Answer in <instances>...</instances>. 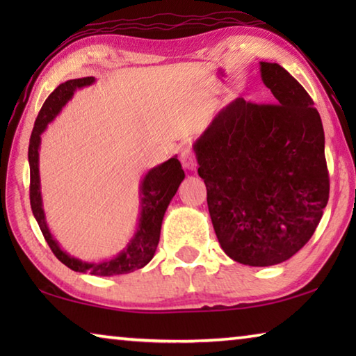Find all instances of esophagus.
<instances>
[{
  "mask_svg": "<svg viewBox=\"0 0 356 356\" xmlns=\"http://www.w3.org/2000/svg\"><path fill=\"white\" fill-rule=\"evenodd\" d=\"M180 161H182L185 170L188 171L196 170V155L193 152V149L190 147L182 149V152H180Z\"/></svg>",
  "mask_w": 356,
  "mask_h": 356,
  "instance_id": "esophagus-1",
  "label": "esophagus"
}]
</instances>
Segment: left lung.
Here are the masks:
<instances>
[{"label":"left lung","instance_id":"left-lung-1","mask_svg":"<svg viewBox=\"0 0 356 356\" xmlns=\"http://www.w3.org/2000/svg\"><path fill=\"white\" fill-rule=\"evenodd\" d=\"M275 104L232 100L193 143L222 251L268 267L308 243L328 202L321 114L276 63H259Z\"/></svg>","mask_w":356,"mask_h":356}]
</instances>
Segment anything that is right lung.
Instances as JSON below:
<instances>
[{"label":"right lung","instance_id":"obj_1","mask_svg":"<svg viewBox=\"0 0 356 356\" xmlns=\"http://www.w3.org/2000/svg\"><path fill=\"white\" fill-rule=\"evenodd\" d=\"M95 83L94 76L76 78L69 80L53 91L45 100L44 106L35 119L31 140H29L28 149V161L29 171H31V186H29V200H31L33 215L40 227L42 234L50 246L53 254L64 265H67L70 270L78 273H91L95 276H114L125 275L135 272L138 268H143L147 265L155 254L156 245L160 240L161 222L168 206L176 195L179 185L185 179V172L182 165L177 160V155H174L165 163L154 166L152 170L146 172L140 184V216H138V226L125 248L119 251L111 259H105L100 262H88L81 259L70 256L67 251L61 248L58 240L53 237L50 227L47 225V216L44 210V201H42L40 191V172H39V150L42 134L47 130L48 124L53 122L59 113H61L65 104L74 97L76 89H83L91 86Z\"/></svg>","mask_w":356,"mask_h":356}]
</instances>
